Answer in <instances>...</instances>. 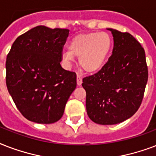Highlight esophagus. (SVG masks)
<instances>
[{
  "label": "esophagus",
  "instance_id": "obj_1",
  "mask_svg": "<svg viewBox=\"0 0 156 156\" xmlns=\"http://www.w3.org/2000/svg\"><path fill=\"white\" fill-rule=\"evenodd\" d=\"M76 82H77V85H81L82 84V78L79 75H77V77H76Z\"/></svg>",
  "mask_w": 156,
  "mask_h": 156
}]
</instances>
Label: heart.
Instances as JSON below:
<instances>
[{"label":"heart","mask_w":156,"mask_h":156,"mask_svg":"<svg viewBox=\"0 0 156 156\" xmlns=\"http://www.w3.org/2000/svg\"><path fill=\"white\" fill-rule=\"evenodd\" d=\"M112 48V41L106 32H90L76 36L69 44V49L62 54V60L71 67L75 56L79 57V64L89 73L102 69Z\"/></svg>","instance_id":"heart-1"}]
</instances>
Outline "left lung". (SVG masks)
<instances>
[{
  "label": "left lung",
  "mask_w": 156,
  "mask_h": 156,
  "mask_svg": "<svg viewBox=\"0 0 156 156\" xmlns=\"http://www.w3.org/2000/svg\"><path fill=\"white\" fill-rule=\"evenodd\" d=\"M107 29L114 40L112 55L101 71L82 83L87 114L103 125L119 124L136 113L148 79L145 51L139 42L128 32Z\"/></svg>",
  "instance_id": "8db88e82"
}]
</instances>
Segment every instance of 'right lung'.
Instances as JSON below:
<instances>
[{
	"instance_id": "right-lung-1",
	"label": "right lung",
	"mask_w": 156,
	"mask_h": 156,
	"mask_svg": "<svg viewBox=\"0 0 156 156\" xmlns=\"http://www.w3.org/2000/svg\"><path fill=\"white\" fill-rule=\"evenodd\" d=\"M68 34V29L37 26L19 36L7 55V89L17 108L30 121L59 120L76 87V74L60 64Z\"/></svg>"
}]
</instances>
